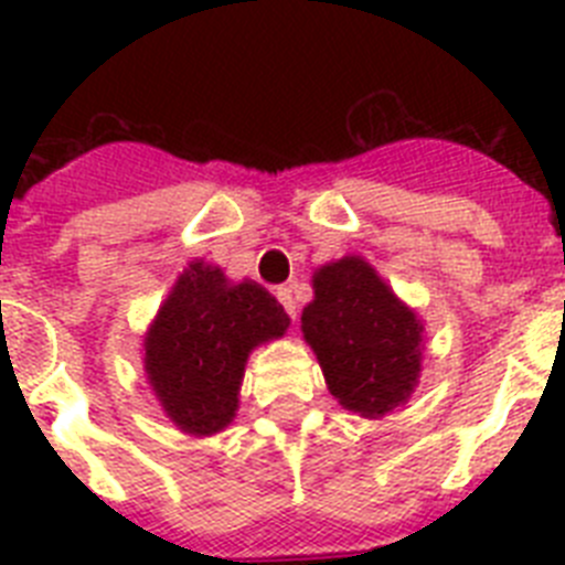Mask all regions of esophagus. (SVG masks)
Segmentation results:
<instances>
[{"instance_id": "obj_1", "label": "esophagus", "mask_w": 565, "mask_h": 565, "mask_svg": "<svg viewBox=\"0 0 565 565\" xmlns=\"http://www.w3.org/2000/svg\"><path fill=\"white\" fill-rule=\"evenodd\" d=\"M277 299H279V306L286 308V313L291 319H297V299H294V291L288 286L277 288Z\"/></svg>"}]
</instances>
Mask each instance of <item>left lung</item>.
Listing matches in <instances>:
<instances>
[{
  "label": "left lung",
  "mask_w": 565,
  "mask_h": 565,
  "mask_svg": "<svg viewBox=\"0 0 565 565\" xmlns=\"http://www.w3.org/2000/svg\"><path fill=\"white\" fill-rule=\"evenodd\" d=\"M302 333L328 391L359 416H384L416 387L422 326L364 259L344 257L319 268Z\"/></svg>",
  "instance_id": "1"
}]
</instances>
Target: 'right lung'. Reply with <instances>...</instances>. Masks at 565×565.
Returning a JSON list of instances; mask_svg holds the SVG:
<instances>
[{
    "mask_svg": "<svg viewBox=\"0 0 565 565\" xmlns=\"http://www.w3.org/2000/svg\"><path fill=\"white\" fill-rule=\"evenodd\" d=\"M288 313L257 282L232 286L221 268L192 263L147 333L149 384L183 433L212 436L237 411L246 359L286 333Z\"/></svg>",
    "mask_w": 565,
    "mask_h": 565,
    "instance_id": "add662e5",
    "label": "right lung"
}]
</instances>
